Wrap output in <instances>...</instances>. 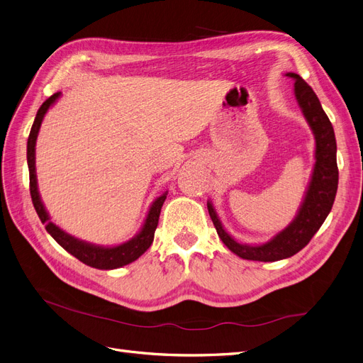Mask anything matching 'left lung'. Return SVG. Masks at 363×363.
<instances>
[{
    "mask_svg": "<svg viewBox=\"0 0 363 363\" xmlns=\"http://www.w3.org/2000/svg\"><path fill=\"white\" fill-rule=\"evenodd\" d=\"M286 76L294 80V97L315 139V163L296 217L264 244H239L225 232L217 211L208 200L209 216L220 239L232 252L245 260L277 262L299 252L325 223L338 190L337 140L330 121L313 88L296 73H286Z\"/></svg>",
    "mask_w": 363,
    "mask_h": 363,
    "instance_id": "1",
    "label": "left lung"
}]
</instances>
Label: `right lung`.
<instances>
[{
	"label": "right lung",
	"mask_w": 363,
	"mask_h": 363,
	"mask_svg": "<svg viewBox=\"0 0 363 363\" xmlns=\"http://www.w3.org/2000/svg\"><path fill=\"white\" fill-rule=\"evenodd\" d=\"M60 97H61V92L53 94V96H50L42 106H40V109L34 119V124L30 131L28 143H26V161H28V169H30V193L33 199V205L35 208L38 218L45 224L48 233L55 239L67 252H70L72 256H74L82 263L91 267H96V269H104V271L118 269V267H123L134 260H138L142 254L151 247L154 240V233L158 225L161 206H163L164 200L167 197V191L154 200L152 205L150 206V211H147V216L143 221V225L139 230V233L136 236H133L130 240H127V242L115 245V247L96 245V244L86 242V240L77 239L70 233L60 229V227L53 221H50V217L42 202V197H40L38 186H37L35 142H37L40 125L43 123L46 112L50 109V106L57 103Z\"/></svg>",
	"instance_id": "1"
}]
</instances>
